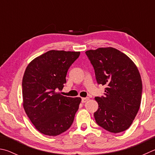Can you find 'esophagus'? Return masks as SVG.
<instances>
[{"label":"esophagus","mask_w":155,"mask_h":155,"mask_svg":"<svg viewBox=\"0 0 155 155\" xmlns=\"http://www.w3.org/2000/svg\"><path fill=\"white\" fill-rule=\"evenodd\" d=\"M88 100H89L88 97H86V98H82V103H86V102H87Z\"/></svg>","instance_id":"obj_1"}]
</instances>
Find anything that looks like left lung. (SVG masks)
<instances>
[{
  "mask_svg": "<svg viewBox=\"0 0 155 155\" xmlns=\"http://www.w3.org/2000/svg\"><path fill=\"white\" fill-rule=\"evenodd\" d=\"M98 84L105 85L104 96L96 97L99 108L96 123L111 133H120L131 126L140 109L142 82L137 67L126 54L113 48L88 50Z\"/></svg>",
  "mask_w": 155,
  "mask_h": 155,
  "instance_id": "1",
  "label": "left lung"
}]
</instances>
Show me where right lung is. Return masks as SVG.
Returning <instances> with one entry per match:
<instances>
[{"label": "right lung", "instance_id": "right-lung-1", "mask_svg": "<svg viewBox=\"0 0 155 155\" xmlns=\"http://www.w3.org/2000/svg\"><path fill=\"white\" fill-rule=\"evenodd\" d=\"M80 51L50 50L30 62L22 79L23 106L41 134L56 136L66 131L74 120L80 97L62 96L68 70Z\"/></svg>", "mask_w": 155, "mask_h": 155}]
</instances>
